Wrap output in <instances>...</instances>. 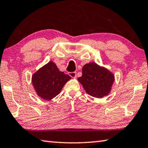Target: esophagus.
Here are the masks:
<instances>
[{
  "mask_svg": "<svg viewBox=\"0 0 148 148\" xmlns=\"http://www.w3.org/2000/svg\"><path fill=\"white\" fill-rule=\"evenodd\" d=\"M69 75L70 77H71L72 78H75V77H77V73L75 71V72H69Z\"/></svg>",
  "mask_w": 148,
  "mask_h": 148,
  "instance_id": "1",
  "label": "esophagus"
}]
</instances>
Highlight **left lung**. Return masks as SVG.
Here are the masks:
<instances>
[{
  "label": "left lung",
  "instance_id": "1",
  "mask_svg": "<svg viewBox=\"0 0 148 148\" xmlns=\"http://www.w3.org/2000/svg\"><path fill=\"white\" fill-rule=\"evenodd\" d=\"M82 75L77 80L88 94L96 98H102L110 94L114 75L109 70L95 62L82 67Z\"/></svg>",
  "mask_w": 148,
  "mask_h": 148
}]
</instances>
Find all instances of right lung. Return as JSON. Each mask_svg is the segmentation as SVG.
I'll list each match as a JSON object with an SVG mask.
<instances>
[{"label": "right lung", "mask_w": 148, "mask_h": 148, "mask_svg": "<svg viewBox=\"0 0 148 148\" xmlns=\"http://www.w3.org/2000/svg\"><path fill=\"white\" fill-rule=\"evenodd\" d=\"M71 79L51 61L32 75V82L38 96L49 101L58 95L64 84Z\"/></svg>", "instance_id": "obj_1"}]
</instances>
